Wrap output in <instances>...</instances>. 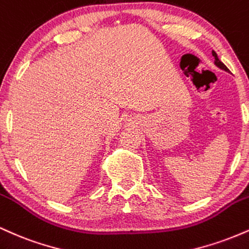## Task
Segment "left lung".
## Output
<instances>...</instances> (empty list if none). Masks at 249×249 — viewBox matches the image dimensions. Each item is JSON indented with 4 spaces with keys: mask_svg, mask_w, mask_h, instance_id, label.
<instances>
[{
    "mask_svg": "<svg viewBox=\"0 0 249 249\" xmlns=\"http://www.w3.org/2000/svg\"><path fill=\"white\" fill-rule=\"evenodd\" d=\"M212 55H213V57H214V64H215V66H218L219 69L224 70V71H226V72L230 71V70L226 67V65H225L224 63H221L220 59H219V58H218V54L215 53L214 51H212Z\"/></svg>",
    "mask_w": 249,
    "mask_h": 249,
    "instance_id": "1",
    "label": "left lung"
}]
</instances>
